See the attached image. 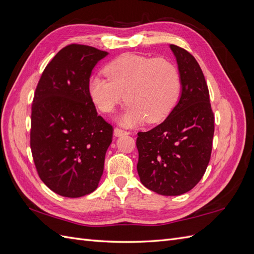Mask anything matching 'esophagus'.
I'll return each mask as SVG.
<instances>
[{"label": "esophagus", "mask_w": 254, "mask_h": 254, "mask_svg": "<svg viewBox=\"0 0 254 254\" xmlns=\"http://www.w3.org/2000/svg\"><path fill=\"white\" fill-rule=\"evenodd\" d=\"M129 132L127 131V130H124V129H121L119 127H115L114 128V135L115 136H121V135H125V134H128Z\"/></svg>", "instance_id": "1"}]
</instances>
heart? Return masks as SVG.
I'll use <instances>...</instances> for the list:
<instances>
[{"label":"heart","instance_id":"b5f03b06","mask_svg":"<svg viewBox=\"0 0 254 254\" xmlns=\"http://www.w3.org/2000/svg\"><path fill=\"white\" fill-rule=\"evenodd\" d=\"M106 77L95 75L89 81V94L102 112H111L126 98L121 122L134 125L147 120H164L178 103L181 76L176 65L162 58L124 54L104 68Z\"/></svg>","mask_w":254,"mask_h":254}]
</instances>
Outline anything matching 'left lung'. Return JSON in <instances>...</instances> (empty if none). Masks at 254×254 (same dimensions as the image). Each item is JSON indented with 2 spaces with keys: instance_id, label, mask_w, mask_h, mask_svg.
Here are the masks:
<instances>
[{
  "instance_id": "1",
  "label": "left lung",
  "mask_w": 254,
  "mask_h": 254,
  "mask_svg": "<svg viewBox=\"0 0 254 254\" xmlns=\"http://www.w3.org/2000/svg\"><path fill=\"white\" fill-rule=\"evenodd\" d=\"M181 76L178 104L163 123L139 132L136 170L143 186L164 196H178L200 181L210 162L214 113L203 73L194 56L171 44Z\"/></svg>"
}]
</instances>
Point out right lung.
Wrapping results in <instances>:
<instances>
[{
	"label": "right lung",
	"instance_id": "1",
	"mask_svg": "<svg viewBox=\"0 0 254 254\" xmlns=\"http://www.w3.org/2000/svg\"><path fill=\"white\" fill-rule=\"evenodd\" d=\"M108 53L83 44L60 50L45 66L32 105L30 149L49 189L77 198L95 190L113 127L89 94L91 72Z\"/></svg>",
	"mask_w": 254,
	"mask_h": 254
}]
</instances>
